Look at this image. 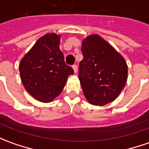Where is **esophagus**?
Instances as JSON below:
<instances>
[{
  "label": "esophagus",
  "mask_w": 149,
  "mask_h": 149,
  "mask_svg": "<svg viewBox=\"0 0 149 149\" xmlns=\"http://www.w3.org/2000/svg\"><path fill=\"white\" fill-rule=\"evenodd\" d=\"M72 69L74 71L75 73L77 72V65H72Z\"/></svg>",
  "instance_id": "esophagus-1"
}]
</instances>
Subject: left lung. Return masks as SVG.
I'll list each match as a JSON object with an SVG mask.
<instances>
[{
    "label": "left lung",
    "mask_w": 149,
    "mask_h": 149,
    "mask_svg": "<svg viewBox=\"0 0 149 149\" xmlns=\"http://www.w3.org/2000/svg\"><path fill=\"white\" fill-rule=\"evenodd\" d=\"M83 59L79 64V80L84 95L94 105H105L119 95L127 80L124 58L98 35L82 41Z\"/></svg>",
    "instance_id": "1"
}]
</instances>
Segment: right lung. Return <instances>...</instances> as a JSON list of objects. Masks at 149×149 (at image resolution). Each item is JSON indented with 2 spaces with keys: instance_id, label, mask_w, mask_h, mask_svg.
Returning <instances> with one entry per match:
<instances>
[{
  "instance_id": "right-lung-1",
  "label": "right lung",
  "mask_w": 149,
  "mask_h": 149,
  "mask_svg": "<svg viewBox=\"0 0 149 149\" xmlns=\"http://www.w3.org/2000/svg\"><path fill=\"white\" fill-rule=\"evenodd\" d=\"M60 36L46 34L35 43L19 64L22 82L36 100L49 103L57 97L73 69L68 66L59 49Z\"/></svg>"
}]
</instances>
